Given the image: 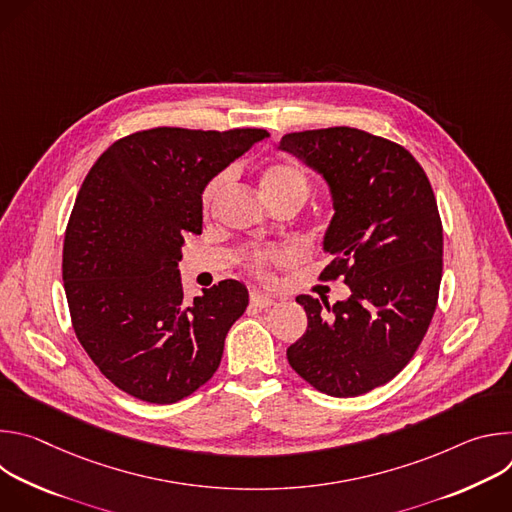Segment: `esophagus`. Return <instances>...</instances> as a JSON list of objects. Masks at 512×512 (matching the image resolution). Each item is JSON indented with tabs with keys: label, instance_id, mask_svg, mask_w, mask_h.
<instances>
[{
	"label": "esophagus",
	"instance_id": "34e87169",
	"mask_svg": "<svg viewBox=\"0 0 512 512\" xmlns=\"http://www.w3.org/2000/svg\"><path fill=\"white\" fill-rule=\"evenodd\" d=\"M249 302L251 306L259 308V310H267L271 306H275V300L271 296H265V294H259V291H253V294L249 296Z\"/></svg>",
	"mask_w": 512,
	"mask_h": 512
}]
</instances>
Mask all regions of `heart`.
Instances as JSON below:
<instances>
[{
    "instance_id": "obj_1",
    "label": "heart",
    "mask_w": 512,
    "mask_h": 512,
    "mask_svg": "<svg viewBox=\"0 0 512 512\" xmlns=\"http://www.w3.org/2000/svg\"><path fill=\"white\" fill-rule=\"evenodd\" d=\"M227 180H229V174L221 172L206 182L200 198L204 210H210L214 206L216 198L225 190ZM259 184L269 202L298 200L304 204V200L310 194L308 174L298 164L289 160H271L269 164H265L259 176ZM243 259H245V267L253 275H257L259 279H269L273 267L287 261V253L275 251V249H247L243 253Z\"/></svg>"
}]
</instances>
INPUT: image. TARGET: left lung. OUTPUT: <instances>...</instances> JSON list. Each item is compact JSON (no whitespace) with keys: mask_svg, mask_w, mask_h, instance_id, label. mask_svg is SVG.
<instances>
[{"mask_svg":"<svg viewBox=\"0 0 512 512\" xmlns=\"http://www.w3.org/2000/svg\"><path fill=\"white\" fill-rule=\"evenodd\" d=\"M279 148L330 184L332 261L320 277H342L352 291L334 306L296 298L308 328L287 360L320 393L356 397L399 375L429 328L444 269L442 218L419 162L387 137L328 127L287 133Z\"/></svg>","mask_w":512,"mask_h":512,"instance_id":"1","label":"left lung"}]
</instances>
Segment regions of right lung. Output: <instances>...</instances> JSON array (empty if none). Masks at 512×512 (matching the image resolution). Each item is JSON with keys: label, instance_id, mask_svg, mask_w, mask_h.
Wrapping results in <instances>:
<instances>
[{"label": "right lung", "instance_id": "right-lung-1", "mask_svg": "<svg viewBox=\"0 0 512 512\" xmlns=\"http://www.w3.org/2000/svg\"><path fill=\"white\" fill-rule=\"evenodd\" d=\"M265 135L141 129L109 145L87 174L64 233L62 279L81 346L123 393L170 405L221 364L247 289L225 279L188 302L182 235L202 233L206 182Z\"/></svg>", "mask_w": 512, "mask_h": 512}]
</instances>
